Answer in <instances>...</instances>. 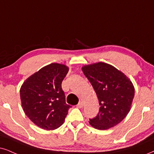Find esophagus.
I'll list each match as a JSON object with an SVG mask.
<instances>
[{"instance_id":"1","label":"esophagus","mask_w":154,"mask_h":154,"mask_svg":"<svg viewBox=\"0 0 154 154\" xmlns=\"http://www.w3.org/2000/svg\"><path fill=\"white\" fill-rule=\"evenodd\" d=\"M83 103L82 102H79V103H78V104L77 105V108H82L83 107Z\"/></svg>"}]
</instances>
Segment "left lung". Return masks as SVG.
Listing matches in <instances>:
<instances>
[{
  "label": "left lung",
  "instance_id": "8db88e82",
  "mask_svg": "<svg viewBox=\"0 0 154 154\" xmlns=\"http://www.w3.org/2000/svg\"><path fill=\"white\" fill-rule=\"evenodd\" d=\"M82 70L92 85L99 100L100 110L89 119L92 127L109 129L119 124L129 114L134 97V87L124 74L109 64L85 65Z\"/></svg>",
  "mask_w": 154,
  "mask_h": 154
}]
</instances>
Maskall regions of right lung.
<instances>
[{"label": "right lung", "instance_id": "right-lung-1", "mask_svg": "<svg viewBox=\"0 0 154 154\" xmlns=\"http://www.w3.org/2000/svg\"><path fill=\"white\" fill-rule=\"evenodd\" d=\"M68 71L65 65L50 64L30 76L20 87L23 109L41 129H56L65 122L71 106L66 104L61 85Z\"/></svg>", "mask_w": 154, "mask_h": 154}]
</instances>
